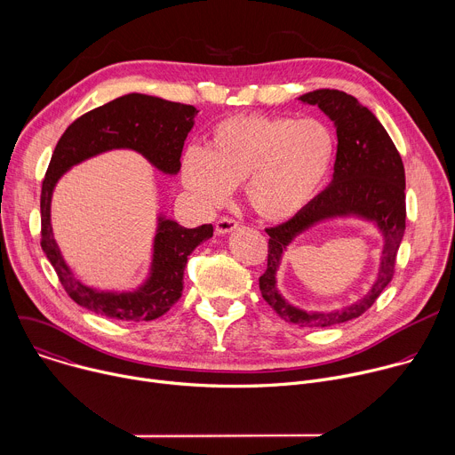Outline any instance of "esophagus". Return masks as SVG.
I'll return each instance as SVG.
<instances>
[{"instance_id":"esophagus-1","label":"esophagus","mask_w":455,"mask_h":455,"mask_svg":"<svg viewBox=\"0 0 455 455\" xmlns=\"http://www.w3.org/2000/svg\"><path fill=\"white\" fill-rule=\"evenodd\" d=\"M237 221L235 220H232V218H221L218 223H216V232L220 234V235H225V234H230L232 230H235L237 228Z\"/></svg>"}]
</instances>
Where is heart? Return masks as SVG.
Instances as JSON below:
<instances>
[{"mask_svg":"<svg viewBox=\"0 0 455 455\" xmlns=\"http://www.w3.org/2000/svg\"><path fill=\"white\" fill-rule=\"evenodd\" d=\"M333 160L335 137L316 118L234 115L211 127L205 149L183 153L181 181L205 209L225 205L244 185L257 216L284 221L313 202Z\"/></svg>","mask_w":455,"mask_h":455,"instance_id":"1","label":"heart"}]
</instances>
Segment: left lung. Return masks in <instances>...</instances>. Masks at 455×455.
<instances>
[{
  "mask_svg": "<svg viewBox=\"0 0 455 455\" xmlns=\"http://www.w3.org/2000/svg\"><path fill=\"white\" fill-rule=\"evenodd\" d=\"M318 106L337 127V160L331 183L297 216L267 228L268 267L259 277L263 299L286 322L300 328H328L365 313L393 281L396 253L405 234V169L385 127L353 95L339 90H315L299 97ZM335 217L374 222L384 237L380 268L371 290L351 307L333 312H306L288 303L276 290V270L285 248L311 226Z\"/></svg>",
  "mask_w": 455,
  "mask_h": 455,
  "instance_id": "8db88e82",
  "label": "left lung"
}]
</instances>
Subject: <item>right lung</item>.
<instances>
[{"instance_id": "right-lung-1", "label": "right lung", "mask_w": 455, "mask_h": 455, "mask_svg": "<svg viewBox=\"0 0 455 455\" xmlns=\"http://www.w3.org/2000/svg\"><path fill=\"white\" fill-rule=\"evenodd\" d=\"M198 109L160 97L129 93L95 108L59 139L41 188V248L67 293L83 307L113 320H155L178 302L188 255L214 234L212 225L185 228L158 216L148 279L135 290H99L83 284L53 239L52 194L64 172L74 165L113 149L140 153L164 174H178L181 149Z\"/></svg>"}]
</instances>
